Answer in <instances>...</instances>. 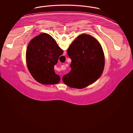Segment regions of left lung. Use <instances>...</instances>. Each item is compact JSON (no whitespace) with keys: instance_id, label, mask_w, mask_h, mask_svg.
Wrapping results in <instances>:
<instances>
[{"instance_id":"8db88e82","label":"left lung","mask_w":133,"mask_h":133,"mask_svg":"<svg viewBox=\"0 0 133 133\" xmlns=\"http://www.w3.org/2000/svg\"><path fill=\"white\" fill-rule=\"evenodd\" d=\"M67 54L71 59L69 73L63 76V82L71 88L82 89L101 75L105 66L102 46L93 36L79 35L70 45Z\"/></svg>"}]
</instances>
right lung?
Returning a JSON list of instances; mask_svg holds the SVG:
<instances>
[{
    "mask_svg": "<svg viewBox=\"0 0 133 133\" xmlns=\"http://www.w3.org/2000/svg\"><path fill=\"white\" fill-rule=\"evenodd\" d=\"M63 53V51L48 34L42 33L33 38L26 53L27 68L32 77L45 85L59 82L60 77L55 74L54 67Z\"/></svg>",
    "mask_w": 133,
    "mask_h": 133,
    "instance_id": "right-lung-1",
    "label": "right lung"
}]
</instances>
